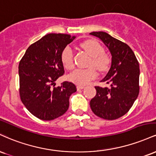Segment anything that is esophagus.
Masks as SVG:
<instances>
[{
	"mask_svg": "<svg viewBox=\"0 0 156 156\" xmlns=\"http://www.w3.org/2000/svg\"><path fill=\"white\" fill-rule=\"evenodd\" d=\"M76 88H77V90L84 89V88H85V86H83V85H77V86H76Z\"/></svg>",
	"mask_w": 156,
	"mask_h": 156,
	"instance_id": "34e87169",
	"label": "esophagus"
}]
</instances>
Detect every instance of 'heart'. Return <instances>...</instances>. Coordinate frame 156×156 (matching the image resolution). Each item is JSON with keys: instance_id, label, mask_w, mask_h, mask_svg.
<instances>
[{"instance_id": "heart-1", "label": "heart", "mask_w": 156, "mask_h": 156, "mask_svg": "<svg viewBox=\"0 0 156 156\" xmlns=\"http://www.w3.org/2000/svg\"><path fill=\"white\" fill-rule=\"evenodd\" d=\"M82 47L91 57L89 66L96 67L99 71H104L109 68L110 60L109 56L104 53V48L98 41L94 39L86 40L81 44ZM61 60L64 67L72 69L74 66V52L70 46H67L61 53ZM98 76V72L93 67L87 69H76L68 76L71 82L79 85H85Z\"/></svg>"}]
</instances>
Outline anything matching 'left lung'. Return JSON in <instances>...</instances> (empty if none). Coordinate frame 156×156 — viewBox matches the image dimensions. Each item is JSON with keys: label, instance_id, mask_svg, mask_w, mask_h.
<instances>
[{"label": "left lung", "instance_id": "8db88e82", "mask_svg": "<svg viewBox=\"0 0 156 156\" xmlns=\"http://www.w3.org/2000/svg\"><path fill=\"white\" fill-rule=\"evenodd\" d=\"M98 38L112 55L111 67L101 82L110 87L96 86V95L90 102L95 115L105 120H115L129 112L140 93V65L129 45L107 33L90 34Z\"/></svg>", "mask_w": 156, "mask_h": 156}]
</instances>
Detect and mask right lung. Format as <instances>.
<instances>
[{"label":"right lung","mask_w":156,"mask_h":156,"mask_svg":"<svg viewBox=\"0 0 156 156\" xmlns=\"http://www.w3.org/2000/svg\"><path fill=\"white\" fill-rule=\"evenodd\" d=\"M75 38L68 34L46 35L31 44L20 60V98L27 110L41 120L63 115L69 109V97L76 91L72 82L52 86L64 74L62 51Z\"/></svg>","instance_id":"add662e5"}]
</instances>
